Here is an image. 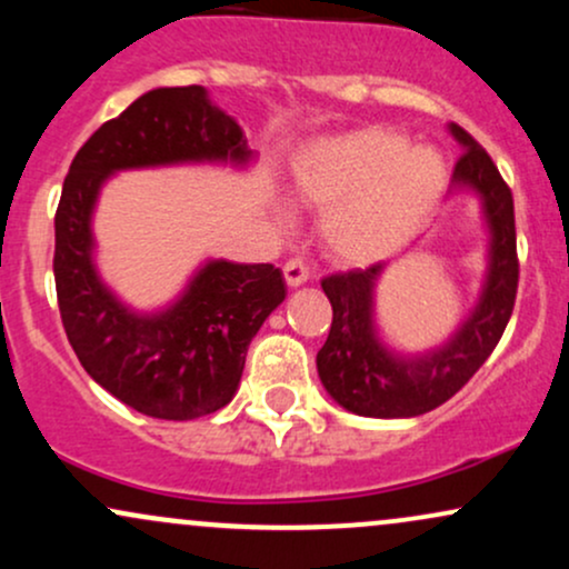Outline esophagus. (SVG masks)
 <instances>
[{"instance_id": "1", "label": "esophagus", "mask_w": 569, "mask_h": 569, "mask_svg": "<svg viewBox=\"0 0 569 569\" xmlns=\"http://www.w3.org/2000/svg\"><path fill=\"white\" fill-rule=\"evenodd\" d=\"M283 278L286 283H289V289H299V286H305L307 278H310V270H307L302 259H289V262L283 264Z\"/></svg>"}]
</instances>
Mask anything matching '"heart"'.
Segmentation results:
<instances>
[{
    "instance_id": "obj_1",
    "label": "heart",
    "mask_w": 569,
    "mask_h": 569,
    "mask_svg": "<svg viewBox=\"0 0 569 569\" xmlns=\"http://www.w3.org/2000/svg\"><path fill=\"white\" fill-rule=\"evenodd\" d=\"M449 171L433 147L390 128H358L307 143L291 162V192L321 208V238L339 262L393 257L433 217Z\"/></svg>"
}]
</instances>
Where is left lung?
<instances>
[{"label":"left lung","instance_id":"1","mask_svg":"<svg viewBox=\"0 0 569 569\" xmlns=\"http://www.w3.org/2000/svg\"><path fill=\"white\" fill-rule=\"evenodd\" d=\"M449 133L462 149L449 198L473 194L487 232V267L479 297L441 345L403 352L385 342L377 323V286L388 264L323 278L321 286L335 318L316 367L331 401L352 415L403 420L441 407L487 361L513 312L519 262L511 189L466 130L449 122Z\"/></svg>","mask_w":569,"mask_h":569}]
</instances>
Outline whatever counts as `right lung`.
I'll return each instance as SVG.
<instances>
[{
  "label": "right lung",
  "instance_id": "right-lung-1",
  "mask_svg": "<svg viewBox=\"0 0 569 569\" xmlns=\"http://www.w3.org/2000/svg\"><path fill=\"white\" fill-rule=\"evenodd\" d=\"M257 162L243 128L206 88H154L84 141L56 213V291L77 358L130 409L194 420L232 401L246 352L286 299L272 264L206 259L171 302L136 310L98 272L93 217L101 189L122 171Z\"/></svg>",
  "mask_w": 569,
  "mask_h": 569
}]
</instances>
